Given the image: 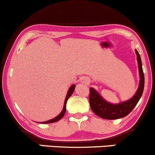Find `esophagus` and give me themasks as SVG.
Listing matches in <instances>:
<instances>
[{"mask_svg": "<svg viewBox=\"0 0 155 155\" xmlns=\"http://www.w3.org/2000/svg\"><path fill=\"white\" fill-rule=\"evenodd\" d=\"M81 82L84 84L89 85V84H90V79L87 77H83V78H81Z\"/></svg>", "mask_w": 155, "mask_h": 155, "instance_id": "obj_1", "label": "esophagus"}]
</instances>
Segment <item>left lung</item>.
<instances>
[{"label":"left lung","instance_id":"left-lung-1","mask_svg":"<svg viewBox=\"0 0 155 155\" xmlns=\"http://www.w3.org/2000/svg\"><path fill=\"white\" fill-rule=\"evenodd\" d=\"M135 52L139 68L140 83L135 94L131 99L117 104H112L104 99L95 89L93 88L89 89V104L91 110L98 117L106 120H115L126 117L133 110L140 99L144 89V74L140 56L137 50H135Z\"/></svg>","mask_w":155,"mask_h":155}]
</instances>
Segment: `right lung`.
I'll return each mask as SVG.
<instances>
[{
    "label": "right lung",
    "instance_id": "right-lung-1",
    "mask_svg": "<svg viewBox=\"0 0 155 155\" xmlns=\"http://www.w3.org/2000/svg\"><path fill=\"white\" fill-rule=\"evenodd\" d=\"M74 88H75V85H74V84H73L72 86H71V87L69 88V91H68V92H67V94H66V98H65V101H64V108H63V110L61 113H60L59 114H58L57 117L53 118V119L49 120L44 121V122H41L40 124H51V123L57 122V121L60 120L61 118L64 117L65 113H66V102H67L68 99H69V98L71 97V94H72L73 91H74Z\"/></svg>",
    "mask_w": 155,
    "mask_h": 155
}]
</instances>
